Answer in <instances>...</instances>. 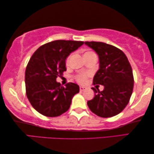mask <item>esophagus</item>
<instances>
[{
  "label": "esophagus",
  "mask_w": 154,
  "mask_h": 154,
  "mask_svg": "<svg viewBox=\"0 0 154 154\" xmlns=\"http://www.w3.org/2000/svg\"><path fill=\"white\" fill-rule=\"evenodd\" d=\"M86 87H83V86H80V91H85V90H86Z\"/></svg>",
  "instance_id": "obj_1"
}]
</instances>
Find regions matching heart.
<instances>
[{"label": "heart", "instance_id": "obj_1", "mask_svg": "<svg viewBox=\"0 0 154 154\" xmlns=\"http://www.w3.org/2000/svg\"><path fill=\"white\" fill-rule=\"evenodd\" d=\"M69 57L67 58V63L69 62ZM77 80L80 82H83L85 81V80H86V75H79V76H77L76 78Z\"/></svg>", "mask_w": 154, "mask_h": 154}]
</instances>
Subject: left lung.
Segmentation results:
<instances>
[{
    "instance_id": "8db88e82",
    "label": "left lung",
    "mask_w": 154,
    "mask_h": 154,
    "mask_svg": "<svg viewBox=\"0 0 154 154\" xmlns=\"http://www.w3.org/2000/svg\"><path fill=\"white\" fill-rule=\"evenodd\" d=\"M94 49L99 58V69L94 77V85H101L100 91L92 87L95 96L87 102L94 113L102 118L118 114L128 104L134 88V76L127 56L117 47L102 42H85Z\"/></svg>"
}]
</instances>
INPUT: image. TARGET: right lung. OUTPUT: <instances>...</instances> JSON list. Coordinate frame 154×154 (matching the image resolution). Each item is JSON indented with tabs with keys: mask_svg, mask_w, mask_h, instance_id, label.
Here are the masks:
<instances>
[{
	"mask_svg": "<svg viewBox=\"0 0 154 154\" xmlns=\"http://www.w3.org/2000/svg\"><path fill=\"white\" fill-rule=\"evenodd\" d=\"M83 44L82 41H54L40 47L31 57L25 70L26 94L32 107L42 115L59 116L69 109L79 86L69 82L64 87L56 78L66 71L67 56Z\"/></svg>",
	"mask_w": 154,
	"mask_h": 154,
	"instance_id": "right-lung-1",
	"label": "right lung"
}]
</instances>
